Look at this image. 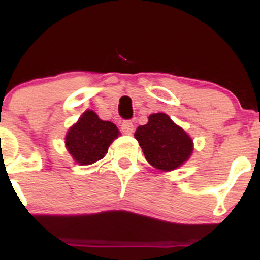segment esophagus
Masks as SVG:
<instances>
[{
  "label": "esophagus",
  "instance_id": "esophagus-1",
  "mask_svg": "<svg viewBox=\"0 0 260 260\" xmlns=\"http://www.w3.org/2000/svg\"><path fill=\"white\" fill-rule=\"evenodd\" d=\"M121 131L124 134H132L134 132V123L132 121H123L121 124Z\"/></svg>",
  "mask_w": 260,
  "mask_h": 260
}]
</instances>
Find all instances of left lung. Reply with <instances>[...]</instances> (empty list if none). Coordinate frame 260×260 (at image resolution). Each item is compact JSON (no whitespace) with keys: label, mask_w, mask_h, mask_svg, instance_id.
Here are the masks:
<instances>
[{"label":"left lung","mask_w":260,"mask_h":260,"mask_svg":"<svg viewBox=\"0 0 260 260\" xmlns=\"http://www.w3.org/2000/svg\"><path fill=\"white\" fill-rule=\"evenodd\" d=\"M145 159L161 171H172L189 159L193 140L166 113L149 116L148 123L139 126L134 133Z\"/></svg>","instance_id":"8db88e82"}]
</instances>
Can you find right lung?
<instances>
[{
    "instance_id": "obj_1",
    "label": "right lung",
    "mask_w": 260,
    "mask_h": 260,
    "mask_svg": "<svg viewBox=\"0 0 260 260\" xmlns=\"http://www.w3.org/2000/svg\"><path fill=\"white\" fill-rule=\"evenodd\" d=\"M120 136V131L110 121L100 120L91 110H86L66 136V148L76 162L90 165L103 159L110 144Z\"/></svg>"
}]
</instances>
